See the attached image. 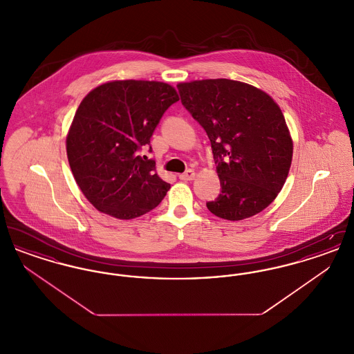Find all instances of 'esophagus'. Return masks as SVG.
<instances>
[{"mask_svg": "<svg viewBox=\"0 0 354 354\" xmlns=\"http://www.w3.org/2000/svg\"><path fill=\"white\" fill-rule=\"evenodd\" d=\"M195 176H196V174H195V171H194V169H187L185 172L179 175V179L187 182V180H194V179H195Z\"/></svg>", "mask_w": 354, "mask_h": 354, "instance_id": "34e87169", "label": "esophagus"}]
</instances>
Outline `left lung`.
<instances>
[{"label": "left lung", "mask_w": 354, "mask_h": 354, "mask_svg": "<svg viewBox=\"0 0 354 354\" xmlns=\"http://www.w3.org/2000/svg\"><path fill=\"white\" fill-rule=\"evenodd\" d=\"M180 100L209 138L221 192L207 208L225 220L261 212L276 199L292 163L293 142L279 104L232 80L178 84Z\"/></svg>", "instance_id": "1"}]
</instances>
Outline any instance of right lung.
<instances>
[{
    "instance_id": "1",
    "label": "right lung",
    "mask_w": 354,
    "mask_h": 354,
    "mask_svg": "<svg viewBox=\"0 0 354 354\" xmlns=\"http://www.w3.org/2000/svg\"><path fill=\"white\" fill-rule=\"evenodd\" d=\"M178 101L171 84L134 80L100 84L84 97L66 152L77 185L98 211L134 219L166 196L171 185L158 176L155 160H143L139 151L150 146L159 120Z\"/></svg>"
}]
</instances>
